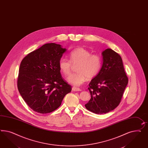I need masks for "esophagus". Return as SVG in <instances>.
Wrapping results in <instances>:
<instances>
[{
	"label": "esophagus",
	"instance_id": "34e87169",
	"mask_svg": "<svg viewBox=\"0 0 148 148\" xmlns=\"http://www.w3.org/2000/svg\"><path fill=\"white\" fill-rule=\"evenodd\" d=\"M72 91H81V89L78 88H76L75 86H73L72 88Z\"/></svg>",
	"mask_w": 148,
	"mask_h": 148
}]
</instances>
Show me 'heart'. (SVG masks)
Listing matches in <instances>:
<instances>
[{
    "instance_id": "obj_1",
    "label": "heart",
    "mask_w": 148,
    "mask_h": 148,
    "mask_svg": "<svg viewBox=\"0 0 148 148\" xmlns=\"http://www.w3.org/2000/svg\"><path fill=\"white\" fill-rule=\"evenodd\" d=\"M70 60L62 57L59 60V67L64 75H69L73 65H77L76 73L67 78L71 84L79 86L86 80L97 75L101 65V57L97 54H91L90 51L80 47L71 51L69 55Z\"/></svg>"
}]
</instances>
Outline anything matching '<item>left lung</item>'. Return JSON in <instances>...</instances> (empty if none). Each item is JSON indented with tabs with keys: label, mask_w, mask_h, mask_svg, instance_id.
I'll return each instance as SVG.
<instances>
[{
	"label": "left lung",
	"mask_w": 148,
	"mask_h": 148,
	"mask_svg": "<svg viewBox=\"0 0 148 148\" xmlns=\"http://www.w3.org/2000/svg\"><path fill=\"white\" fill-rule=\"evenodd\" d=\"M102 55L101 69L89 83L91 99L85 105L97 114L108 113L118 106L128 83L121 56L111 49H106Z\"/></svg>",
	"instance_id": "1"
}]
</instances>
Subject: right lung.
Masks as SVG:
<instances>
[{
	"label": "right lung",
	"mask_w": 148,
	"mask_h": 148,
	"mask_svg": "<svg viewBox=\"0 0 148 148\" xmlns=\"http://www.w3.org/2000/svg\"><path fill=\"white\" fill-rule=\"evenodd\" d=\"M59 44L47 43L21 60L17 87L22 98L34 111L51 112L61 105L72 88L60 73L59 60L66 51Z\"/></svg>",
	"instance_id": "1"
}]
</instances>
